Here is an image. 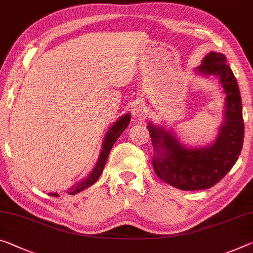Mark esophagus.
<instances>
[{"instance_id": "esophagus-1", "label": "esophagus", "mask_w": 253, "mask_h": 253, "mask_svg": "<svg viewBox=\"0 0 253 253\" xmlns=\"http://www.w3.org/2000/svg\"><path fill=\"white\" fill-rule=\"evenodd\" d=\"M144 115H145V108H144L142 103L136 102L133 106V117L135 119H139L142 118Z\"/></svg>"}]
</instances>
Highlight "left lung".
Instances as JSON below:
<instances>
[{
	"label": "left lung",
	"mask_w": 253,
	"mask_h": 253,
	"mask_svg": "<svg viewBox=\"0 0 253 253\" xmlns=\"http://www.w3.org/2000/svg\"><path fill=\"white\" fill-rule=\"evenodd\" d=\"M195 72L217 78L225 94L223 123L215 141L204 147H189L179 141L173 130L152 123L147 125L154 148L155 173L181 190L208 189L220 181L238 161L244 137L241 95L225 56L211 51Z\"/></svg>",
	"instance_id": "obj_1"
}]
</instances>
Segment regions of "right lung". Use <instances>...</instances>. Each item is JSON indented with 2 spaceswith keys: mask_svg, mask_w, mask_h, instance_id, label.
Here are the masks:
<instances>
[{
  "mask_svg": "<svg viewBox=\"0 0 253 253\" xmlns=\"http://www.w3.org/2000/svg\"><path fill=\"white\" fill-rule=\"evenodd\" d=\"M129 122H130V115L126 114L122 116V117L118 118L114 124H112L106 133L105 138H103L101 152H100L98 161L95 163L93 170L90 172L86 178H84L83 180H81V181L75 183L74 186L70 187L69 190H67V194L70 195L79 194L80 191L86 189V188L92 186L94 182H97V180L102 173L103 168L106 166L108 155H109L112 146H114V144L116 143V141H117L119 136L122 135L123 131L126 129L128 125H129ZM49 195L54 196V197H58V194H56V192H50Z\"/></svg>",
  "mask_w": 253,
  "mask_h": 253,
  "instance_id": "obj_1",
  "label": "right lung"
}]
</instances>
